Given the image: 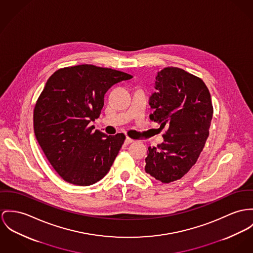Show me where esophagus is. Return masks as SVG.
Returning <instances> with one entry per match:
<instances>
[{
  "mask_svg": "<svg viewBox=\"0 0 253 253\" xmlns=\"http://www.w3.org/2000/svg\"><path fill=\"white\" fill-rule=\"evenodd\" d=\"M132 142H134V139H132V138L126 136V138H125V143H126V144H130V143H132Z\"/></svg>",
  "mask_w": 253,
  "mask_h": 253,
  "instance_id": "obj_1",
  "label": "esophagus"
}]
</instances>
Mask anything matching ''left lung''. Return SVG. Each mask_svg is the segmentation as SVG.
<instances>
[{
  "label": "left lung",
  "instance_id": "8db88e82",
  "mask_svg": "<svg viewBox=\"0 0 253 253\" xmlns=\"http://www.w3.org/2000/svg\"><path fill=\"white\" fill-rule=\"evenodd\" d=\"M149 98L150 119L168 128L164 142L148 147L145 171L162 183L181 179L200 155L213 117L211 95L204 82L177 67L158 72Z\"/></svg>",
  "mask_w": 253,
  "mask_h": 253
}]
</instances>
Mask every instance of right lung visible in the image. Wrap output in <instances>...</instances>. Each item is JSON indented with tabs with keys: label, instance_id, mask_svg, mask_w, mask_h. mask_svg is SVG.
<instances>
[{
	"label": "right lung",
	"instance_id": "right-lung-1",
	"mask_svg": "<svg viewBox=\"0 0 253 253\" xmlns=\"http://www.w3.org/2000/svg\"><path fill=\"white\" fill-rule=\"evenodd\" d=\"M131 75L90 64L65 67L48 79L35 107L36 137L66 182L89 186L107 174L125 139L107 136L89 123L101 114L107 90Z\"/></svg>",
	"mask_w": 253,
	"mask_h": 253
}]
</instances>
